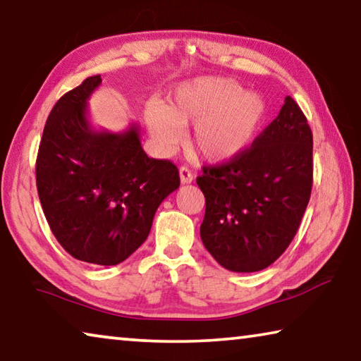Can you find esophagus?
<instances>
[{"label":"esophagus","instance_id":"esophagus-1","mask_svg":"<svg viewBox=\"0 0 361 361\" xmlns=\"http://www.w3.org/2000/svg\"><path fill=\"white\" fill-rule=\"evenodd\" d=\"M194 180V175L191 170H189L188 167H181L180 169V181L181 185H188V183H191Z\"/></svg>","mask_w":361,"mask_h":361}]
</instances>
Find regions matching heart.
Returning <instances> with one entry per match:
<instances>
[{"label":"heart","instance_id":"obj_1","mask_svg":"<svg viewBox=\"0 0 361 361\" xmlns=\"http://www.w3.org/2000/svg\"><path fill=\"white\" fill-rule=\"evenodd\" d=\"M266 118V102L255 90H243L229 78H195L176 85L166 105L146 106V127L162 152L183 138V127L194 124L192 145L207 161L239 157L255 142Z\"/></svg>","mask_w":361,"mask_h":361}]
</instances>
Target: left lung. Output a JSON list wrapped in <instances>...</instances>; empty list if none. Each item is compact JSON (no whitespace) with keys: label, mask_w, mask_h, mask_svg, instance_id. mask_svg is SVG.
I'll return each mask as SVG.
<instances>
[{"label":"left lung","mask_w":361,"mask_h":361,"mask_svg":"<svg viewBox=\"0 0 361 361\" xmlns=\"http://www.w3.org/2000/svg\"><path fill=\"white\" fill-rule=\"evenodd\" d=\"M202 170L205 248L232 272L271 266L296 235L312 191V132L301 108L286 97L252 148Z\"/></svg>","instance_id":"1"}]
</instances>
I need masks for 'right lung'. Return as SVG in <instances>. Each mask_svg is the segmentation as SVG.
Returning <instances> with one entry per match:
<instances>
[{"label":"right lung","mask_w":361,"mask_h":361,"mask_svg":"<svg viewBox=\"0 0 361 361\" xmlns=\"http://www.w3.org/2000/svg\"><path fill=\"white\" fill-rule=\"evenodd\" d=\"M100 84V75L84 79L52 108L36 186L60 245L79 261L116 266L146 240L180 175L170 161L146 156L135 122L118 133L90 124L87 100Z\"/></svg>","instance_id":"1"}]
</instances>
